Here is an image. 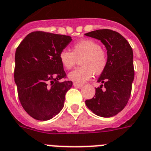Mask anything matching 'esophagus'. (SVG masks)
I'll return each instance as SVG.
<instances>
[{"instance_id":"1","label":"esophagus","mask_w":151,"mask_h":151,"mask_svg":"<svg viewBox=\"0 0 151 151\" xmlns=\"http://www.w3.org/2000/svg\"><path fill=\"white\" fill-rule=\"evenodd\" d=\"M73 86H75V87H77V88H81V87L83 86V85H82V84H80V83H74V84H73Z\"/></svg>"}]
</instances>
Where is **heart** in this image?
Returning a JSON list of instances; mask_svg holds the SVG:
<instances>
[{
	"label": "heart",
	"mask_w": 151,
	"mask_h": 151,
	"mask_svg": "<svg viewBox=\"0 0 151 151\" xmlns=\"http://www.w3.org/2000/svg\"><path fill=\"white\" fill-rule=\"evenodd\" d=\"M59 59L65 69L70 70L80 60L81 67L76 68L68 74L70 81L75 83H84L90 80L93 74H100L107 65L108 58L106 51L101 48L100 45L92 39H83L75 43L70 51L62 50Z\"/></svg>",
	"instance_id": "obj_1"
}]
</instances>
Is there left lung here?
I'll return each instance as SVG.
<instances>
[{
	"label": "left lung",
	"mask_w": 151,
	"mask_h": 151,
	"mask_svg": "<svg viewBox=\"0 0 151 151\" xmlns=\"http://www.w3.org/2000/svg\"><path fill=\"white\" fill-rule=\"evenodd\" d=\"M85 36L94 38L107 50V65L97 82L93 98L85 101L86 106L98 116L112 117L125 107L130 98L134 77L133 51L121 34L110 29H98ZM104 86V91L101 90Z\"/></svg>",
	"instance_id": "8db88e82"
}]
</instances>
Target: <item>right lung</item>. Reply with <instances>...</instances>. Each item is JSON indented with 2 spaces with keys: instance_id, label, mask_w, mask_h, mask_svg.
Wrapping results in <instances>:
<instances>
[{
  "instance_id": "right-lung-1",
  "label": "right lung",
  "mask_w": 151,
  "mask_h": 151,
  "mask_svg": "<svg viewBox=\"0 0 151 151\" xmlns=\"http://www.w3.org/2000/svg\"><path fill=\"white\" fill-rule=\"evenodd\" d=\"M72 39L41 31L28 34L15 53L14 81L23 108L36 120L46 121L59 113L71 81L60 80L66 74L59 54Z\"/></svg>"
}]
</instances>
